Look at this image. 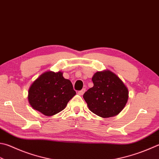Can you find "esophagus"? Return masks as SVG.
Masks as SVG:
<instances>
[{
  "label": "esophagus",
  "mask_w": 159,
  "mask_h": 159,
  "mask_svg": "<svg viewBox=\"0 0 159 159\" xmlns=\"http://www.w3.org/2000/svg\"><path fill=\"white\" fill-rule=\"evenodd\" d=\"M85 91H86V89L84 88V89H82V90H81V91H80L78 92V93H79V95H83Z\"/></svg>",
  "instance_id": "obj_1"
}]
</instances>
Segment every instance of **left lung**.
<instances>
[{
    "instance_id": "left-lung-1",
    "label": "left lung",
    "mask_w": 159,
    "mask_h": 159,
    "mask_svg": "<svg viewBox=\"0 0 159 159\" xmlns=\"http://www.w3.org/2000/svg\"><path fill=\"white\" fill-rule=\"evenodd\" d=\"M92 81L93 86L83 95L90 111L102 118L118 115L128 100V90L123 82L110 70L97 72Z\"/></svg>"
}]
</instances>
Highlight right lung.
<instances>
[{
    "mask_svg": "<svg viewBox=\"0 0 159 159\" xmlns=\"http://www.w3.org/2000/svg\"><path fill=\"white\" fill-rule=\"evenodd\" d=\"M28 100L33 109L47 116L55 115L66 107L76 94L69 80L61 72H46L36 80L28 92Z\"/></svg>",
    "mask_w": 159,
    "mask_h": 159,
    "instance_id": "1",
    "label": "right lung"
}]
</instances>
